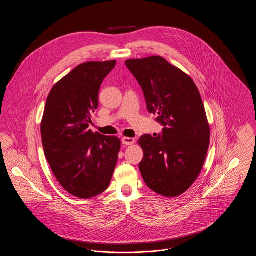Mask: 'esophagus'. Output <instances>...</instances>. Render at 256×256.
<instances>
[{
	"label": "esophagus",
	"instance_id": "obj_1",
	"mask_svg": "<svg viewBox=\"0 0 256 256\" xmlns=\"http://www.w3.org/2000/svg\"><path fill=\"white\" fill-rule=\"evenodd\" d=\"M134 143V138H130V137H122V144L126 145V146H130V145H132Z\"/></svg>",
	"mask_w": 256,
	"mask_h": 256
}]
</instances>
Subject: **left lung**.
<instances>
[{"instance_id":"1","label":"left lung","mask_w":256,"mask_h":256,"mask_svg":"<svg viewBox=\"0 0 256 256\" xmlns=\"http://www.w3.org/2000/svg\"><path fill=\"white\" fill-rule=\"evenodd\" d=\"M141 86L146 110L163 128L145 134L139 169L146 186L165 196L182 195L198 176L206 158L210 130L202 100L192 78L161 56L126 60Z\"/></svg>"}]
</instances>
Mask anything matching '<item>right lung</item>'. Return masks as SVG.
Masks as SVG:
<instances>
[{
	"instance_id": "1",
	"label": "right lung",
	"mask_w": 256,
	"mask_h": 256,
	"mask_svg": "<svg viewBox=\"0 0 256 256\" xmlns=\"http://www.w3.org/2000/svg\"><path fill=\"white\" fill-rule=\"evenodd\" d=\"M116 60L86 62L50 92L41 122L42 144L58 182L71 195L89 198L110 186L120 140L89 130L100 88Z\"/></svg>"
}]
</instances>
